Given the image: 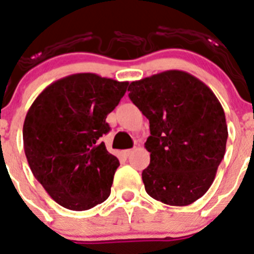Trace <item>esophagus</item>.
<instances>
[{
  "mask_svg": "<svg viewBox=\"0 0 254 254\" xmlns=\"http://www.w3.org/2000/svg\"><path fill=\"white\" fill-rule=\"evenodd\" d=\"M124 154H125V156H130L132 154V149H127V150L124 151Z\"/></svg>",
  "mask_w": 254,
  "mask_h": 254,
  "instance_id": "esophagus-1",
  "label": "esophagus"
}]
</instances>
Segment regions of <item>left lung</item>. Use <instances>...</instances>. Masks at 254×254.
<instances>
[{"label": "left lung", "mask_w": 254, "mask_h": 254, "mask_svg": "<svg viewBox=\"0 0 254 254\" xmlns=\"http://www.w3.org/2000/svg\"><path fill=\"white\" fill-rule=\"evenodd\" d=\"M127 91L150 124V164L141 173L146 193L164 204H191L210 188L226 153L228 129L219 100L181 70L132 81Z\"/></svg>", "instance_id": "8db88e82"}]
</instances>
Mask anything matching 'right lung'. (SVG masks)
<instances>
[{
  "label": "right lung",
  "instance_id": "right-lung-1",
  "mask_svg": "<svg viewBox=\"0 0 254 254\" xmlns=\"http://www.w3.org/2000/svg\"><path fill=\"white\" fill-rule=\"evenodd\" d=\"M127 81L73 73L50 84L23 123V149L31 172L50 196L70 210H87L109 198L119 160L100 138L106 116Z\"/></svg>",
  "mask_w": 254,
  "mask_h": 254
}]
</instances>
